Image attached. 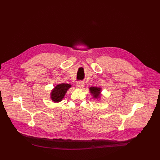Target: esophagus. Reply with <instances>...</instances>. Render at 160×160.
<instances>
[{
	"label": "esophagus",
	"mask_w": 160,
	"mask_h": 160,
	"mask_svg": "<svg viewBox=\"0 0 160 160\" xmlns=\"http://www.w3.org/2000/svg\"><path fill=\"white\" fill-rule=\"evenodd\" d=\"M84 87V82L82 81H78L76 83V88H82Z\"/></svg>",
	"instance_id": "esophagus-1"
}]
</instances>
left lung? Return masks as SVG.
<instances>
[{"label":"left lung","instance_id":"obj_1","mask_svg":"<svg viewBox=\"0 0 160 160\" xmlns=\"http://www.w3.org/2000/svg\"><path fill=\"white\" fill-rule=\"evenodd\" d=\"M90 92L92 93L95 98H98L100 96V88H97V87H90Z\"/></svg>","mask_w":160,"mask_h":160}]
</instances>
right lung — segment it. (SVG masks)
Here are the masks:
<instances>
[{"instance_id": "add662e5", "label": "right lung", "mask_w": 160, "mask_h": 160, "mask_svg": "<svg viewBox=\"0 0 160 160\" xmlns=\"http://www.w3.org/2000/svg\"><path fill=\"white\" fill-rule=\"evenodd\" d=\"M71 87V85L69 84H64V83H62V84H60L57 85L55 88L52 90V92H51V99L52 101H54L55 102H58L61 101L66 91Z\"/></svg>"}]
</instances>
